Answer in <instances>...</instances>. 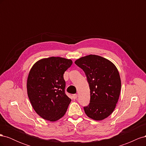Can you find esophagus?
Listing matches in <instances>:
<instances>
[{
  "mask_svg": "<svg viewBox=\"0 0 146 146\" xmlns=\"http://www.w3.org/2000/svg\"><path fill=\"white\" fill-rule=\"evenodd\" d=\"M77 97H78L77 94H73V96H72V98L74 99H76L77 98Z\"/></svg>",
  "mask_w": 146,
  "mask_h": 146,
  "instance_id": "34e87169",
  "label": "esophagus"
}]
</instances>
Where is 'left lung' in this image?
<instances>
[{"instance_id": "8db88e82", "label": "left lung", "mask_w": 146, "mask_h": 146, "mask_svg": "<svg viewBox=\"0 0 146 146\" xmlns=\"http://www.w3.org/2000/svg\"><path fill=\"white\" fill-rule=\"evenodd\" d=\"M83 70L90 89V103L84 107L86 115L95 121L107 118L115 109L121 81L116 66L104 57L89 55L75 61Z\"/></svg>"}]
</instances>
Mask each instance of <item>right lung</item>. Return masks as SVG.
<instances>
[{"label": "right lung", "mask_w": 146, "mask_h": 146, "mask_svg": "<svg viewBox=\"0 0 146 146\" xmlns=\"http://www.w3.org/2000/svg\"><path fill=\"white\" fill-rule=\"evenodd\" d=\"M71 60L52 56L38 61L31 68L27 82V94L36 113L54 122L62 117L71 99L65 94L64 72Z\"/></svg>", "instance_id": "1"}]
</instances>
